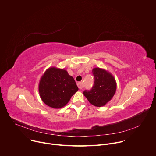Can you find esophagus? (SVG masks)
Here are the masks:
<instances>
[{"instance_id":"1","label":"esophagus","mask_w":156,"mask_h":156,"mask_svg":"<svg viewBox=\"0 0 156 156\" xmlns=\"http://www.w3.org/2000/svg\"><path fill=\"white\" fill-rule=\"evenodd\" d=\"M77 86L78 87H79L80 90H81V89L83 88V84H82V82H78L77 83Z\"/></svg>"}]
</instances>
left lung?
Wrapping results in <instances>:
<instances>
[{"mask_svg":"<svg viewBox=\"0 0 156 156\" xmlns=\"http://www.w3.org/2000/svg\"><path fill=\"white\" fill-rule=\"evenodd\" d=\"M94 83L90 91H84L83 94L91 104L96 107L105 105L114 96L117 83L114 76L100 68L93 69Z\"/></svg>","mask_w":156,"mask_h":156,"instance_id":"left-lung-1","label":"left lung"}]
</instances>
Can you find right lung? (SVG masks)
<instances>
[{
	"label": "right lung",
	"mask_w": 156,
	"mask_h": 156,
	"mask_svg": "<svg viewBox=\"0 0 156 156\" xmlns=\"http://www.w3.org/2000/svg\"><path fill=\"white\" fill-rule=\"evenodd\" d=\"M78 90L74 78L64 69L50 67L42 76L39 93L42 101L54 108H60L69 102Z\"/></svg>",
	"instance_id": "right-lung-1"
}]
</instances>
